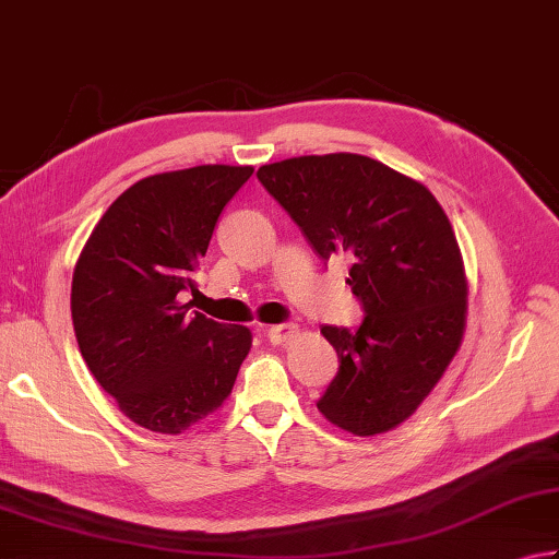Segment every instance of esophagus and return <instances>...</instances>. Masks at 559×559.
Returning <instances> with one entry per match:
<instances>
[{
	"label": "esophagus",
	"instance_id": "esophagus-1",
	"mask_svg": "<svg viewBox=\"0 0 559 559\" xmlns=\"http://www.w3.org/2000/svg\"><path fill=\"white\" fill-rule=\"evenodd\" d=\"M296 332H298V324L283 322V324H276V328H271V330L266 332V337H269V342H273V344H283V342H288V340L296 337Z\"/></svg>",
	"mask_w": 559,
	"mask_h": 559
}]
</instances>
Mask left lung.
<instances>
[{
  "label": "left lung",
  "instance_id": "1",
  "mask_svg": "<svg viewBox=\"0 0 559 559\" xmlns=\"http://www.w3.org/2000/svg\"><path fill=\"white\" fill-rule=\"evenodd\" d=\"M257 178L322 261H352L359 330H320L340 371L318 401L332 425L359 438L408 420L460 349L466 278L460 245L423 182L359 154L298 156Z\"/></svg>",
  "mask_w": 559,
  "mask_h": 559
}]
</instances>
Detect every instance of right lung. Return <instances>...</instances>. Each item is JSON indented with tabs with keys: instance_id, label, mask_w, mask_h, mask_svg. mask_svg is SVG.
Instances as JSON below:
<instances>
[{
	"instance_id": "add662e5",
	"label": "right lung",
	"mask_w": 559,
	"mask_h": 559,
	"mask_svg": "<svg viewBox=\"0 0 559 559\" xmlns=\"http://www.w3.org/2000/svg\"><path fill=\"white\" fill-rule=\"evenodd\" d=\"M251 166L141 178L111 202L73 271L70 312L97 383L141 428L180 435L231 393L251 349L245 324L188 312L190 271Z\"/></svg>"
}]
</instances>
